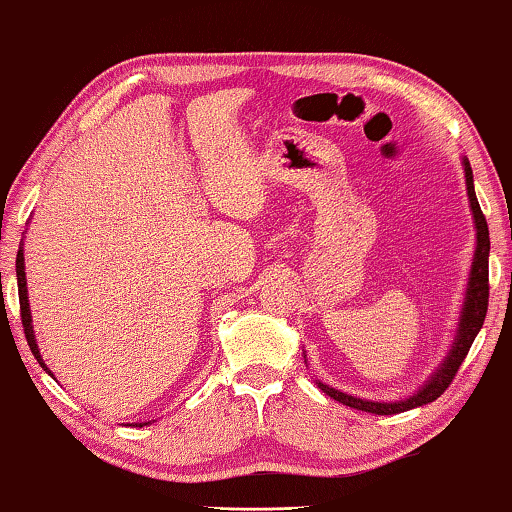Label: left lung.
Masks as SVG:
<instances>
[{"mask_svg": "<svg viewBox=\"0 0 512 512\" xmlns=\"http://www.w3.org/2000/svg\"><path fill=\"white\" fill-rule=\"evenodd\" d=\"M464 174H467V193H469V202H471V211H474V220H476V255H474V264H471V278H469V289H467V301H464L462 308V319H460V331H457L455 345L451 349V354L446 356V361L441 368L434 372V377L427 381V384L418 391L416 395H411L407 400L400 402H368L361 398H352V395L335 391V388H329L322 381H317L319 388L326 395H331L333 400H338L347 407L358 409V411H368V414H379V416H391V414H400V411H409L414 407H423V404L437 400L441 393L451 386V381L455 379L457 370L464 358H467L471 345H474L476 335L480 331V326L485 322L487 315V299H490V230H487V220L480 211V204L476 200V190H474V172L467 160H464Z\"/></svg>", "mask_w": 512, "mask_h": 512, "instance_id": "obj_1", "label": "left lung"}]
</instances>
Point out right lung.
Returning a JSON list of instances; mask_svg holds the SVG:
<instances>
[{
    "label": "right lung",
    "instance_id": "right-lung-1",
    "mask_svg": "<svg viewBox=\"0 0 512 512\" xmlns=\"http://www.w3.org/2000/svg\"><path fill=\"white\" fill-rule=\"evenodd\" d=\"M15 276H18V296H20V319H22V329H25V338L27 345L32 349V354L36 356V361L41 363V368H45L41 354H38L36 340H34V326H32V315H29V303H27V280H25V257H22V248L18 250V257H15ZM48 370V368H45ZM50 372V370H48Z\"/></svg>",
    "mask_w": 512,
    "mask_h": 512
}]
</instances>
